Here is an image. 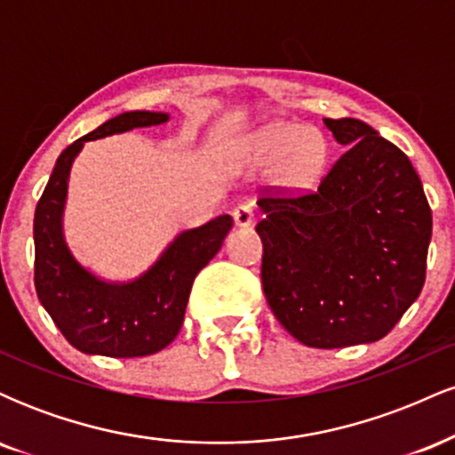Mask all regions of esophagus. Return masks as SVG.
I'll return each mask as SVG.
<instances>
[{"label": "esophagus", "instance_id": "esophagus-1", "mask_svg": "<svg viewBox=\"0 0 455 455\" xmlns=\"http://www.w3.org/2000/svg\"><path fill=\"white\" fill-rule=\"evenodd\" d=\"M254 216H257L254 203H239L233 210V218L237 227H250V224L254 222Z\"/></svg>", "mask_w": 455, "mask_h": 455}]
</instances>
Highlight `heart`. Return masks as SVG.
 <instances>
[{
    "label": "heart",
    "mask_w": 455,
    "mask_h": 455,
    "mask_svg": "<svg viewBox=\"0 0 455 455\" xmlns=\"http://www.w3.org/2000/svg\"><path fill=\"white\" fill-rule=\"evenodd\" d=\"M252 151L259 160L278 164L282 181L293 188L315 184L327 160L325 137L299 124H280L263 130L254 139Z\"/></svg>",
    "instance_id": "b5f03b06"
}]
</instances>
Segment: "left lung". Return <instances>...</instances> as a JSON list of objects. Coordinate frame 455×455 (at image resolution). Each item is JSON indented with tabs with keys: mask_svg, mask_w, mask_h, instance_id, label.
I'll return each mask as SVG.
<instances>
[{
	"mask_svg": "<svg viewBox=\"0 0 455 455\" xmlns=\"http://www.w3.org/2000/svg\"><path fill=\"white\" fill-rule=\"evenodd\" d=\"M323 122L351 148L310 190L260 195V280L291 336L342 348L387 336L419 297L432 212L404 151L359 119Z\"/></svg>",
	"mask_w": 455,
	"mask_h": 455,
	"instance_id": "8db88e82",
	"label": "left lung"
}]
</instances>
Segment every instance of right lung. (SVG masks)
Segmentation results:
<instances>
[{"label":"right lung","mask_w":455,"mask_h":455,"mask_svg":"<svg viewBox=\"0 0 455 455\" xmlns=\"http://www.w3.org/2000/svg\"><path fill=\"white\" fill-rule=\"evenodd\" d=\"M166 113L130 111L104 122L61 151L34 216V284L40 304L72 347L107 357H145L169 347L184 323L196 274L216 257L233 218L184 231L139 280L108 284L72 259L61 233L68 175L83 143L132 128L158 126Z\"/></svg>","instance_id":"1"}]
</instances>
